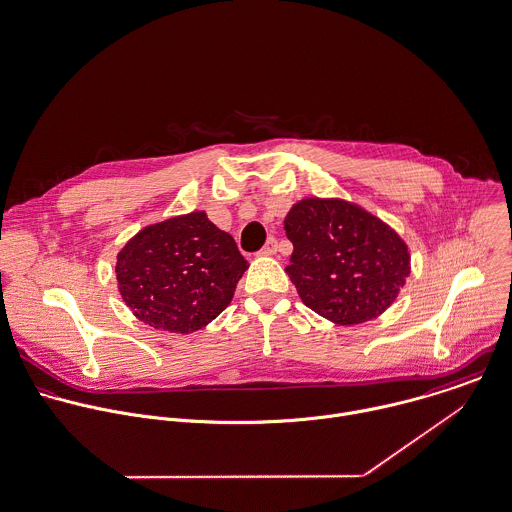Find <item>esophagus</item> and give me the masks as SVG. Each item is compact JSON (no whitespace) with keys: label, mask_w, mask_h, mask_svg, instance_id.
Returning <instances> with one entry per match:
<instances>
[{"label":"esophagus","mask_w":512,"mask_h":512,"mask_svg":"<svg viewBox=\"0 0 512 512\" xmlns=\"http://www.w3.org/2000/svg\"><path fill=\"white\" fill-rule=\"evenodd\" d=\"M275 253H277V239L269 237L267 243L263 245V249L259 251V255H275Z\"/></svg>","instance_id":"34e87169"}]
</instances>
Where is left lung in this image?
I'll use <instances>...</instances> for the list:
<instances>
[{"instance_id":"obj_1","label":"left lung","mask_w":512,"mask_h":512,"mask_svg":"<svg viewBox=\"0 0 512 512\" xmlns=\"http://www.w3.org/2000/svg\"><path fill=\"white\" fill-rule=\"evenodd\" d=\"M287 273L316 314L354 326L390 307L409 275L404 239L382 219L344 200L307 198L291 207Z\"/></svg>"}]
</instances>
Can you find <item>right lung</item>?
I'll return each instance as SVG.
<instances>
[{
    "instance_id": "1",
    "label": "right lung",
    "mask_w": 512,
    "mask_h": 512,
    "mask_svg": "<svg viewBox=\"0 0 512 512\" xmlns=\"http://www.w3.org/2000/svg\"><path fill=\"white\" fill-rule=\"evenodd\" d=\"M249 263L205 211L138 231L116 255L122 301L144 324L190 334L231 303Z\"/></svg>"
}]
</instances>
